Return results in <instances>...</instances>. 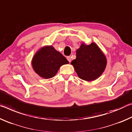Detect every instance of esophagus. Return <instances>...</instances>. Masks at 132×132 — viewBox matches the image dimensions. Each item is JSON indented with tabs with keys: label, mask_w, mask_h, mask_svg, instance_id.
<instances>
[{
	"label": "esophagus",
	"mask_w": 132,
	"mask_h": 132,
	"mask_svg": "<svg viewBox=\"0 0 132 132\" xmlns=\"http://www.w3.org/2000/svg\"><path fill=\"white\" fill-rule=\"evenodd\" d=\"M67 59L68 60V61L70 62H71V56H68L67 57Z\"/></svg>",
	"instance_id": "esophagus-1"
}]
</instances>
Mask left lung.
Instances as JSON below:
<instances>
[{
	"mask_svg": "<svg viewBox=\"0 0 132 132\" xmlns=\"http://www.w3.org/2000/svg\"><path fill=\"white\" fill-rule=\"evenodd\" d=\"M106 63L105 55L94 42L90 45L82 43L76 51V58L71 62L79 77L87 81L98 79Z\"/></svg>",
	"mask_w": 132,
	"mask_h": 132,
	"instance_id": "1",
	"label": "left lung"
}]
</instances>
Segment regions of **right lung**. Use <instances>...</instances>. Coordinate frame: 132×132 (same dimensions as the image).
Segmentation results:
<instances>
[{"label":"right lung","instance_id":"obj_1","mask_svg":"<svg viewBox=\"0 0 132 132\" xmlns=\"http://www.w3.org/2000/svg\"><path fill=\"white\" fill-rule=\"evenodd\" d=\"M69 61L52 46H45L35 53L32 57V68L40 77L48 79L55 76L60 67Z\"/></svg>","mask_w":132,"mask_h":132}]
</instances>
